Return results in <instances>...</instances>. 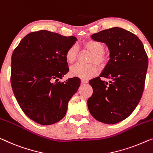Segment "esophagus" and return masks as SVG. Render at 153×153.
<instances>
[{
    "label": "esophagus",
    "mask_w": 153,
    "mask_h": 153,
    "mask_svg": "<svg viewBox=\"0 0 153 153\" xmlns=\"http://www.w3.org/2000/svg\"><path fill=\"white\" fill-rule=\"evenodd\" d=\"M86 83H88V81L86 80V79H81V84H85Z\"/></svg>",
    "instance_id": "obj_1"
}]
</instances>
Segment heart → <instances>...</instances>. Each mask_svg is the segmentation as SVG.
<instances>
[{
  "instance_id": "1",
  "label": "heart",
  "mask_w": 153,
  "mask_h": 153,
  "mask_svg": "<svg viewBox=\"0 0 153 153\" xmlns=\"http://www.w3.org/2000/svg\"><path fill=\"white\" fill-rule=\"evenodd\" d=\"M84 49L88 50L92 53L89 60V62H95L100 67H102L106 62V56L104 53V46L102 42L97 40H88L82 43ZM78 49L76 45L71 46L65 53L66 61L69 64H73L76 62ZM97 68L96 65L93 63L88 65H81L76 64L71 67L70 73L72 76L81 77L83 79H87L92 77L96 74Z\"/></svg>"
}]
</instances>
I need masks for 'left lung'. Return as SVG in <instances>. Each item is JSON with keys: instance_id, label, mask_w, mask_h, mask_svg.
I'll return each instance as SVG.
<instances>
[{"instance_id": "1", "label": "left lung", "mask_w": 153, "mask_h": 153, "mask_svg": "<svg viewBox=\"0 0 153 153\" xmlns=\"http://www.w3.org/2000/svg\"><path fill=\"white\" fill-rule=\"evenodd\" d=\"M91 38L106 43L110 60L100 77L89 81L93 95L88 99V108L95 120L114 124L128 117L142 98L148 56L137 36L120 27L102 30Z\"/></svg>"}]
</instances>
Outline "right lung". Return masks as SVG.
Here are the masks:
<instances>
[{
    "instance_id": "1",
    "label": "right lung",
    "mask_w": 153,
    "mask_h": 153,
    "mask_svg": "<svg viewBox=\"0 0 153 153\" xmlns=\"http://www.w3.org/2000/svg\"><path fill=\"white\" fill-rule=\"evenodd\" d=\"M76 40L73 36L33 31L13 52L10 79L13 94L22 111L38 124L51 125L62 120L80 85L77 77L59 81L69 71L65 53Z\"/></svg>"
}]
</instances>
